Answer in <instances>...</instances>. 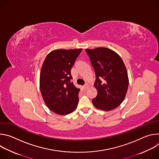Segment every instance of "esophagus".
<instances>
[{
  "label": "esophagus",
  "mask_w": 159,
  "mask_h": 159,
  "mask_svg": "<svg viewBox=\"0 0 159 159\" xmlns=\"http://www.w3.org/2000/svg\"><path fill=\"white\" fill-rule=\"evenodd\" d=\"M89 86V85L87 83H86V84L84 85V89H88Z\"/></svg>",
  "instance_id": "1"
}]
</instances>
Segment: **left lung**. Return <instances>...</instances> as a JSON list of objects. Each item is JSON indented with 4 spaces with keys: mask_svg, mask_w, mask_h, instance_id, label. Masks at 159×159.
<instances>
[{
    "mask_svg": "<svg viewBox=\"0 0 159 159\" xmlns=\"http://www.w3.org/2000/svg\"><path fill=\"white\" fill-rule=\"evenodd\" d=\"M85 51L96 76L94 85L98 94L92 100L94 106L104 111L117 107L124 101L129 84L123 61L118 53L107 48L86 49Z\"/></svg>",
    "mask_w": 159,
    "mask_h": 159,
    "instance_id": "left-lung-1",
    "label": "left lung"
}]
</instances>
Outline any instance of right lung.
Instances as JSON below:
<instances>
[{"mask_svg": "<svg viewBox=\"0 0 159 159\" xmlns=\"http://www.w3.org/2000/svg\"><path fill=\"white\" fill-rule=\"evenodd\" d=\"M82 50H55L44 60L39 76L41 93L47 107L56 114L66 115L77 108L80 89L72 82L71 69Z\"/></svg>", "mask_w": 159, "mask_h": 159, "instance_id": "right-lung-1", "label": "right lung"}]
</instances>
